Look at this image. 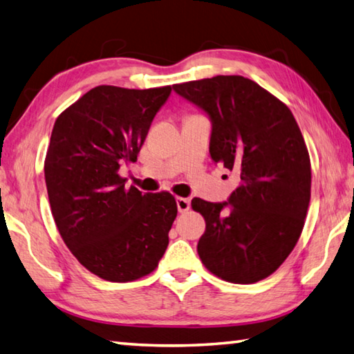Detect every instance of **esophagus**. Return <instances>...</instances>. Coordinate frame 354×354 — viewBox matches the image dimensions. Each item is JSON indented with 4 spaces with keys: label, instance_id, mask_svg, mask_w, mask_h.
I'll use <instances>...</instances> for the list:
<instances>
[{
    "label": "esophagus",
    "instance_id": "obj_1",
    "mask_svg": "<svg viewBox=\"0 0 354 354\" xmlns=\"http://www.w3.org/2000/svg\"><path fill=\"white\" fill-rule=\"evenodd\" d=\"M177 209H178V212H186V211H189V208H191V202H189V198H183V197H177Z\"/></svg>",
    "mask_w": 354,
    "mask_h": 354
}]
</instances>
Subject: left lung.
<instances>
[{"label":"left lung","mask_w":354,"mask_h":354,"mask_svg":"<svg viewBox=\"0 0 354 354\" xmlns=\"http://www.w3.org/2000/svg\"><path fill=\"white\" fill-rule=\"evenodd\" d=\"M172 89L209 117L211 158L240 182L226 202L192 198L206 222L198 256L226 282L262 281L296 246L308 211L311 166L302 132L281 100L245 77L217 75Z\"/></svg>","instance_id":"obj_1"}]
</instances>
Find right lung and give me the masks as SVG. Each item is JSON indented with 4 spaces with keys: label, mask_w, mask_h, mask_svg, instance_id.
<instances>
[{
    "label": "right lung",
    "mask_w": 354,
    "mask_h": 354,
    "mask_svg": "<svg viewBox=\"0 0 354 354\" xmlns=\"http://www.w3.org/2000/svg\"><path fill=\"white\" fill-rule=\"evenodd\" d=\"M171 86H97L59 114L44 162L53 220L86 270L131 282L157 268L177 216L169 192L124 188L123 163L136 162Z\"/></svg>",
    "instance_id": "add662e5"
}]
</instances>
